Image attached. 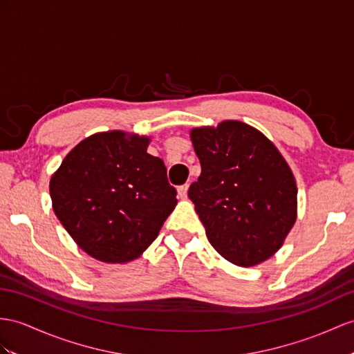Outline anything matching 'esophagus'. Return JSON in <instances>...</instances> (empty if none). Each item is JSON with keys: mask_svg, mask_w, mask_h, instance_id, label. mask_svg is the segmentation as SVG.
<instances>
[{"mask_svg": "<svg viewBox=\"0 0 354 354\" xmlns=\"http://www.w3.org/2000/svg\"><path fill=\"white\" fill-rule=\"evenodd\" d=\"M187 189H189V186H187V185H182V186H178L177 192H178V196L182 198V200H185V198H187Z\"/></svg>", "mask_w": 354, "mask_h": 354, "instance_id": "1", "label": "esophagus"}]
</instances>
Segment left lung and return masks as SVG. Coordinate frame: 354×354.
<instances>
[{"label": "left lung", "mask_w": 354, "mask_h": 354, "mask_svg": "<svg viewBox=\"0 0 354 354\" xmlns=\"http://www.w3.org/2000/svg\"><path fill=\"white\" fill-rule=\"evenodd\" d=\"M191 140L201 176L187 195L209 242L236 266L266 261L297 218V186L288 163L260 131L237 120L195 127Z\"/></svg>", "instance_id": "obj_1"}]
</instances>
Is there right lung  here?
<instances>
[{"mask_svg":"<svg viewBox=\"0 0 354 354\" xmlns=\"http://www.w3.org/2000/svg\"><path fill=\"white\" fill-rule=\"evenodd\" d=\"M150 138L94 133L67 154L49 182L59 222L82 251L103 263H127L158 237L177 204Z\"/></svg>","mask_w":354,"mask_h":354,"instance_id":"right-lung-1","label":"right lung"}]
</instances>
